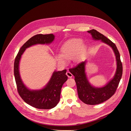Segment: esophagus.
<instances>
[{"mask_svg": "<svg viewBox=\"0 0 131 131\" xmlns=\"http://www.w3.org/2000/svg\"><path fill=\"white\" fill-rule=\"evenodd\" d=\"M66 75L69 78H71L72 77V74L69 71H67L66 72Z\"/></svg>", "mask_w": 131, "mask_h": 131, "instance_id": "1", "label": "esophagus"}]
</instances>
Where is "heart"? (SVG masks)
<instances>
[{
	"instance_id": "1",
	"label": "heart",
	"mask_w": 131,
	"mask_h": 131,
	"mask_svg": "<svg viewBox=\"0 0 131 131\" xmlns=\"http://www.w3.org/2000/svg\"><path fill=\"white\" fill-rule=\"evenodd\" d=\"M83 43V40L81 38H73L66 42L61 48V54H57L56 56L57 60L62 64H65L67 60L71 59L78 53L82 48ZM77 61L81 60L80 56H76L75 58Z\"/></svg>"
}]
</instances>
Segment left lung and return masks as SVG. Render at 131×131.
Segmentation results:
<instances>
[{"label": "left lung", "instance_id": "1", "mask_svg": "<svg viewBox=\"0 0 131 131\" xmlns=\"http://www.w3.org/2000/svg\"><path fill=\"white\" fill-rule=\"evenodd\" d=\"M87 32L91 34L93 40H100L112 48L115 56L117 66L112 78L105 85L99 87L92 85L88 79L85 71L87 64L86 60L78 64L75 67L69 69V71L74 76L79 99L85 104L93 105L102 103L114 95L122 76L123 66L119 51L115 44L95 29Z\"/></svg>", "mask_w": 131, "mask_h": 131}]
</instances>
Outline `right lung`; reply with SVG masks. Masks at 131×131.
Listing matches in <instances>:
<instances>
[{
  "mask_svg": "<svg viewBox=\"0 0 131 131\" xmlns=\"http://www.w3.org/2000/svg\"><path fill=\"white\" fill-rule=\"evenodd\" d=\"M54 39L53 34H39L32 36L20 48L14 61V74L19 95L27 104L39 109L52 108L59 102L61 88L68 79L66 75L67 70H55L44 87L32 90L25 85L21 78L19 70L20 60L26 48L36 45H49Z\"/></svg>",
  "mask_w": 131,
  "mask_h": 131,
  "instance_id": "1",
  "label": "right lung"
}]
</instances>
